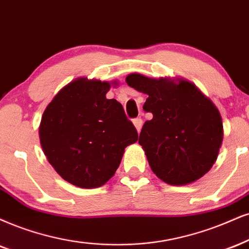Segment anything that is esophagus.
Segmentation results:
<instances>
[{
	"label": "esophagus",
	"mask_w": 249,
	"mask_h": 249,
	"mask_svg": "<svg viewBox=\"0 0 249 249\" xmlns=\"http://www.w3.org/2000/svg\"><path fill=\"white\" fill-rule=\"evenodd\" d=\"M133 124H134V125H135V128H136V130L140 133L141 129H142L143 120L141 119V118H135V119L133 120Z\"/></svg>",
	"instance_id": "1"
}]
</instances>
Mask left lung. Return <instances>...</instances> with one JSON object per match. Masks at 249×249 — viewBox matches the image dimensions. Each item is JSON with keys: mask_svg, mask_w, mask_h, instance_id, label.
I'll use <instances>...</instances> for the list:
<instances>
[{"mask_svg": "<svg viewBox=\"0 0 249 249\" xmlns=\"http://www.w3.org/2000/svg\"><path fill=\"white\" fill-rule=\"evenodd\" d=\"M125 82L149 96L143 109L152 119L143 124L139 143L153 173L173 186L208 173L223 142L222 116L213 101L185 79L130 73Z\"/></svg>", "mask_w": 249, "mask_h": 249, "instance_id": "left-lung-1", "label": "left lung"}]
</instances>
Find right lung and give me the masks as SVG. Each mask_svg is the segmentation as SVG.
Instances as JSON below:
<instances>
[{
    "label": "right lung",
    "instance_id": "1",
    "mask_svg": "<svg viewBox=\"0 0 249 249\" xmlns=\"http://www.w3.org/2000/svg\"><path fill=\"white\" fill-rule=\"evenodd\" d=\"M109 89L108 82L75 79L57 92L40 122V144L50 164L81 188L105 185L124 149L139 139L121 104L106 98Z\"/></svg>",
    "mask_w": 249,
    "mask_h": 249
}]
</instances>
